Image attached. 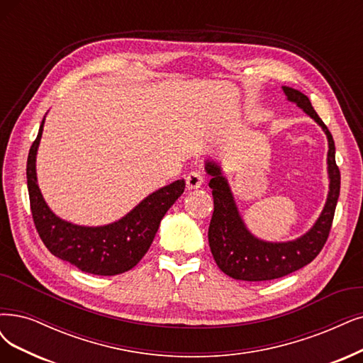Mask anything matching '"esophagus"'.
I'll return each mask as SVG.
<instances>
[{"instance_id": "34e87169", "label": "esophagus", "mask_w": 363, "mask_h": 363, "mask_svg": "<svg viewBox=\"0 0 363 363\" xmlns=\"http://www.w3.org/2000/svg\"><path fill=\"white\" fill-rule=\"evenodd\" d=\"M203 181H205L203 174L200 173V172H197V170H193V172H190L189 174H186V178H185L186 189H189V190L200 189V185L203 184Z\"/></svg>"}]
</instances>
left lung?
I'll return each instance as SVG.
<instances>
[{
  "label": "left lung",
  "mask_w": 363,
  "mask_h": 363,
  "mask_svg": "<svg viewBox=\"0 0 363 363\" xmlns=\"http://www.w3.org/2000/svg\"><path fill=\"white\" fill-rule=\"evenodd\" d=\"M290 101L296 103L328 134L329 178L330 191L326 206L313 229L302 238L284 244L263 242L254 238L240 220L227 181L216 163H206L211 174L209 186L213 197V213L209 224V247L220 269L235 279L269 281L286 277L311 263L323 250L332 227L335 208L340 197L341 173L335 161V142L329 128L314 111L310 99L298 89L283 86Z\"/></svg>",
  "instance_id": "left-lung-1"
}]
</instances>
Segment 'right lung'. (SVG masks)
<instances>
[{
  "label": "right lung",
  "mask_w": 363,
  "mask_h": 363,
  "mask_svg": "<svg viewBox=\"0 0 363 363\" xmlns=\"http://www.w3.org/2000/svg\"><path fill=\"white\" fill-rule=\"evenodd\" d=\"M43 123L26 161L30 206L40 239L53 256L94 275H118L136 266L150 250L161 218L184 193L185 182L174 181L147 196L119 221L103 227H82L60 220L45 203L35 178V154Z\"/></svg>",
  "instance_id": "right-lung-1"
}]
</instances>
